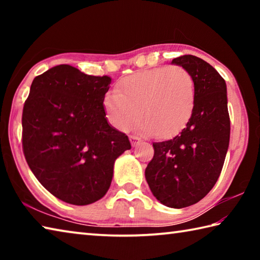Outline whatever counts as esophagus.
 Wrapping results in <instances>:
<instances>
[{"mask_svg":"<svg viewBox=\"0 0 260 260\" xmlns=\"http://www.w3.org/2000/svg\"><path fill=\"white\" fill-rule=\"evenodd\" d=\"M129 140H131L132 146H133V147H136L141 142V141H142V140H141V138H139L138 135H131L129 136Z\"/></svg>","mask_w":260,"mask_h":260,"instance_id":"esophagus-1","label":"esophagus"}]
</instances>
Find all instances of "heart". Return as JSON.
Masks as SVG:
<instances>
[{
	"instance_id": "obj_1",
	"label": "heart",
	"mask_w": 260,
	"mask_h": 260,
	"mask_svg": "<svg viewBox=\"0 0 260 260\" xmlns=\"http://www.w3.org/2000/svg\"><path fill=\"white\" fill-rule=\"evenodd\" d=\"M196 102L191 73L181 65L142 70L120 79L116 90L104 95L110 124L127 132L141 120L140 128L166 139L180 133L190 120Z\"/></svg>"
}]
</instances>
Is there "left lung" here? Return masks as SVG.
Returning a JSON list of instances; mask_svg holds the SVG:
<instances>
[{"label":"left lung","mask_w":260,"mask_h":260,"mask_svg":"<svg viewBox=\"0 0 260 260\" xmlns=\"http://www.w3.org/2000/svg\"><path fill=\"white\" fill-rule=\"evenodd\" d=\"M191 73L196 85L192 116L172 140L152 143L146 179L153 196L169 208H187L208 195L225 161L231 135L223 78L205 60L183 55L172 60Z\"/></svg>","instance_id":"8db88e82"}]
</instances>
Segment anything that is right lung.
<instances>
[{"label": "right lung", "instance_id": "add662e5", "mask_svg": "<svg viewBox=\"0 0 260 260\" xmlns=\"http://www.w3.org/2000/svg\"><path fill=\"white\" fill-rule=\"evenodd\" d=\"M111 78L57 65L35 77L21 117L23 151L35 178L57 199L87 205L107 193L128 136L108 124Z\"/></svg>", "mask_w": 260, "mask_h": 260}]
</instances>
